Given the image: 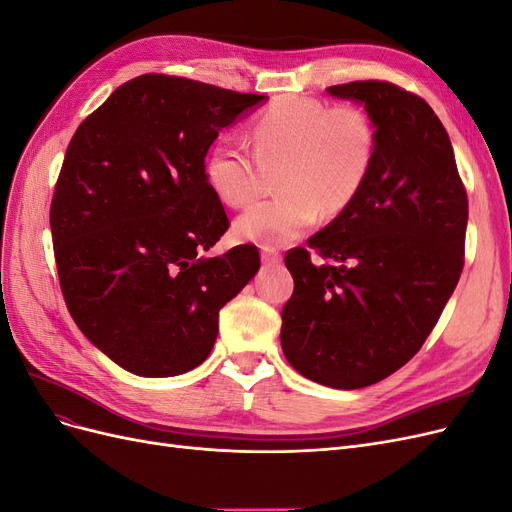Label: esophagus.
Returning <instances> with one entry per match:
<instances>
[{"instance_id": "obj_1", "label": "esophagus", "mask_w": 512, "mask_h": 512, "mask_svg": "<svg viewBox=\"0 0 512 512\" xmlns=\"http://www.w3.org/2000/svg\"><path fill=\"white\" fill-rule=\"evenodd\" d=\"M260 258H262V262H265V265H277V262H282L280 252H275L273 247H262Z\"/></svg>"}]
</instances>
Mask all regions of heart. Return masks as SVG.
Segmentation results:
<instances>
[{
  "label": "heart",
  "mask_w": 512,
  "mask_h": 512,
  "mask_svg": "<svg viewBox=\"0 0 512 512\" xmlns=\"http://www.w3.org/2000/svg\"><path fill=\"white\" fill-rule=\"evenodd\" d=\"M254 151L222 136L207 158L213 194L228 207H243L260 192L262 175L277 170L275 198L243 211L235 235L243 243L282 247L303 237L322 215L352 205L376 156L374 123L356 106L290 96L260 113L252 128Z\"/></svg>",
  "instance_id": "1"
}]
</instances>
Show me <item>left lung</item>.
I'll return each mask as SVG.
<instances>
[{"label": "left lung", "instance_id": "left-lung-1", "mask_svg": "<svg viewBox=\"0 0 512 512\" xmlns=\"http://www.w3.org/2000/svg\"><path fill=\"white\" fill-rule=\"evenodd\" d=\"M363 104L376 156L363 190L307 241L329 258L286 254L294 292L282 309V350L301 376L363 389L421 350L463 269L468 196L433 108L382 81L327 89Z\"/></svg>", "mask_w": 512, "mask_h": 512}]
</instances>
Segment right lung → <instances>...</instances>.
I'll list each match as a JSON object with an SVG mask.
<instances>
[{"instance_id":"add662e5","label":"right lung","mask_w":512,"mask_h":512,"mask_svg":"<svg viewBox=\"0 0 512 512\" xmlns=\"http://www.w3.org/2000/svg\"><path fill=\"white\" fill-rule=\"evenodd\" d=\"M265 100L143 74L72 136L51 205L61 292L89 342L136 376H179L203 363L220 309L260 267L254 245L200 254L228 230L207 151Z\"/></svg>"}]
</instances>
